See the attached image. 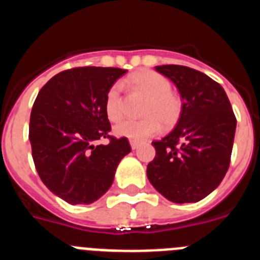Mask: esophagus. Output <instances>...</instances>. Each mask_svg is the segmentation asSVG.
<instances>
[{
  "label": "esophagus",
  "mask_w": 260,
  "mask_h": 260,
  "mask_svg": "<svg viewBox=\"0 0 260 260\" xmlns=\"http://www.w3.org/2000/svg\"><path fill=\"white\" fill-rule=\"evenodd\" d=\"M130 146H132L133 150H137V148L141 146V143H139L138 141H130Z\"/></svg>",
  "instance_id": "obj_1"
}]
</instances>
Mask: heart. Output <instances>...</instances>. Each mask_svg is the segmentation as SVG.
<instances>
[{
	"label": "heart",
	"instance_id": "heart-1",
	"mask_svg": "<svg viewBox=\"0 0 260 260\" xmlns=\"http://www.w3.org/2000/svg\"><path fill=\"white\" fill-rule=\"evenodd\" d=\"M128 83L147 97L142 110L146 118L121 122L114 127L115 135L132 141H145L160 132L161 125L170 127L176 123L181 113V100L171 90L172 85L167 77L155 71L146 70L132 75ZM105 112L112 122L119 121L125 115V100L119 84L110 86L106 93Z\"/></svg>",
	"mask_w": 260,
	"mask_h": 260
}]
</instances>
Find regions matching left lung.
<instances>
[{"instance_id": "8db88e82", "label": "left lung", "mask_w": 260, "mask_h": 260, "mask_svg": "<svg viewBox=\"0 0 260 260\" xmlns=\"http://www.w3.org/2000/svg\"><path fill=\"white\" fill-rule=\"evenodd\" d=\"M155 70L176 85L181 113L147 166L152 187L172 203H197L216 189L230 164L237 119L225 90L205 73L184 66Z\"/></svg>"}]
</instances>
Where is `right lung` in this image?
I'll list each match as a JSON object with an SVG mask.
<instances>
[{
	"mask_svg": "<svg viewBox=\"0 0 260 260\" xmlns=\"http://www.w3.org/2000/svg\"><path fill=\"white\" fill-rule=\"evenodd\" d=\"M127 72L77 67L57 73L39 90L28 139L35 168L48 189L68 204H92L112 187L115 170L132 151L127 138L110 137L105 97ZM108 138V145L95 142Z\"/></svg>",
	"mask_w": 260,
	"mask_h": 260,
	"instance_id": "1",
	"label": "right lung"
}]
</instances>
